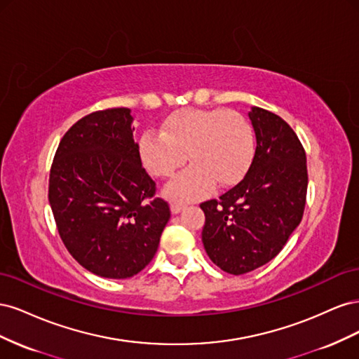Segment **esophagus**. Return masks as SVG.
I'll return each mask as SVG.
<instances>
[{"mask_svg":"<svg viewBox=\"0 0 359 359\" xmlns=\"http://www.w3.org/2000/svg\"><path fill=\"white\" fill-rule=\"evenodd\" d=\"M184 208H186V205H184L182 202H177V201L170 202V211H172V214H180Z\"/></svg>","mask_w":359,"mask_h":359,"instance_id":"34e87169","label":"esophagus"}]
</instances>
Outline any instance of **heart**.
<instances>
[{"mask_svg":"<svg viewBox=\"0 0 359 359\" xmlns=\"http://www.w3.org/2000/svg\"><path fill=\"white\" fill-rule=\"evenodd\" d=\"M186 153L191 165L165 189L173 201L198 199L215 182L227 187L240 181L255 156L252 127L233 111L182 109L163 121L161 133L147 130L137 140L140 163L158 178L172 177Z\"/></svg>","mask_w":359,"mask_h":359,"instance_id":"heart-1","label":"heart"}]
</instances>
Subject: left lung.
<instances>
[{
	"label": "left lung",
	"instance_id": "8db88e82",
	"mask_svg": "<svg viewBox=\"0 0 359 359\" xmlns=\"http://www.w3.org/2000/svg\"><path fill=\"white\" fill-rule=\"evenodd\" d=\"M248 118L256 151L247 175L219 201L201 205L205 252L233 276L250 273L281 252L301 223L309 182L306 151L285 119L257 106Z\"/></svg>",
	"mask_w": 359,
	"mask_h": 359
}]
</instances>
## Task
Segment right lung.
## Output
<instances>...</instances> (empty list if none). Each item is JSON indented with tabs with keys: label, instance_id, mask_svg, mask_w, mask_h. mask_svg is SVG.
I'll use <instances>...</instances> for the list:
<instances>
[{
	"label": "right lung",
	"instance_id": "right-lung-1",
	"mask_svg": "<svg viewBox=\"0 0 359 359\" xmlns=\"http://www.w3.org/2000/svg\"><path fill=\"white\" fill-rule=\"evenodd\" d=\"M135 116L114 107L81 118L62 136L49 175V203L64 245L90 273L128 278L154 257L170 219L153 199L140 163Z\"/></svg>",
	"mask_w": 359,
	"mask_h": 359
}]
</instances>
